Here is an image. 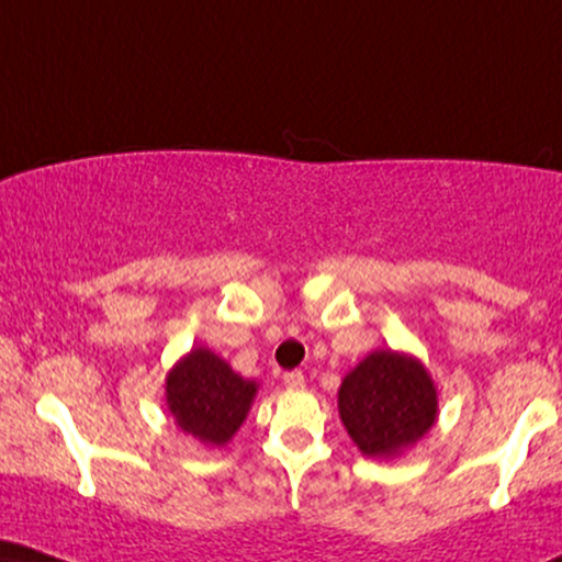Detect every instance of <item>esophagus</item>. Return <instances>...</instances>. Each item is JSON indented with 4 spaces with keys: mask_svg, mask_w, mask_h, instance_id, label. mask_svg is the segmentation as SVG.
Here are the masks:
<instances>
[{
    "mask_svg": "<svg viewBox=\"0 0 562 562\" xmlns=\"http://www.w3.org/2000/svg\"><path fill=\"white\" fill-rule=\"evenodd\" d=\"M282 381H285L288 389H303L305 386L303 371H288L285 375H282Z\"/></svg>",
    "mask_w": 562,
    "mask_h": 562,
    "instance_id": "34e87169",
    "label": "esophagus"
}]
</instances>
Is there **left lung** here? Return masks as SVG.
Instances as JSON below:
<instances>
[{"label":"left lung","mask_w":562,"mask_h":562,"mask_svg":"<svg viewBox=\"0 0 562 562\" xmlns=\"http://www.w3.org/2000/svg\"><path fill=\"white\" fill-rule=\"evenodd\" d=\"M436 386L415 358L371 352L339 389V417L366 457H394L436 423Z\"/></svg>","instance_id":"obj_1"}]
</instances>
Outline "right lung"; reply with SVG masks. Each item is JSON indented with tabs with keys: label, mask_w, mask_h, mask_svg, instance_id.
I'll return each mask as SVG.
<instances>
[{
	"label": "right lung",
	"mask_w": 562,
	"mask_h": 562,
	"mask_svg": "<svg viewBox=\"0 0 562 562\" xmlns=\"http://www.w3.org/2000/svg\"><path fill=\"white\" fill-rule=\"evenodd\" d=\"M257 383L240 379L215 352L196 347L168 373L166 396L181 430L223 446L246 420Z\"/></svg>",
	"instance_id": "1"
}]
</instances>
